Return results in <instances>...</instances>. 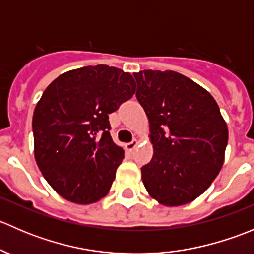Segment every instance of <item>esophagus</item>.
<instances>
[{"mask_svg": "<svg viewBox=\"0 0 254 254\" xmlns=\"http://www.w3.org/2000/svg\"><path fill=\"white\" fill-rule=\"evenodd\" d=\"M137 145H139V141H137V140H132L131 142L127 143V146H125V147H127V151H130V152H131V151H134L135 148H136Z\"/></svg>", "mask_w": 254, "mask_h": 254, "instance_id": "esophagus-1", "label": "esophagus"}]
</instances>
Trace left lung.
Returning a JSON list of instances; mask_svg holds the SVG:
<instances>
[{"label": "left lung", "instance_id": "obj_1", "mask_svg": "<svg viewBox=\"0 0 254 254\" xmlns=\"http://www.w3.org/2000/svg\"><path fill=\"white\" fill-rule=\"evenodd\" d=\"M134 76L153 147L152 160L141 168L143 186L165 206L190 203L222 168L226 122L214 97L182 73L143 70Z\"/></svg>", "mask_w": 254, "mask_h": 254}]
</instances>
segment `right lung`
Masks as SVG:
<instances>
[{
	"label": "right lung",
	"mask_w": 254,
	"mask_h": 254,
	"mask_svg": "<svg viewBox=\"0 0 254 254\" xmlns=\"http://www.w3.org/2000/svg\"><path fill=\"white\" fill-rule=\"evenodd\" d=\"M129 72L107 65L54 79L33 114L34 157L51 188L75 204L108 194L124 150L113 141L109 114L135 93Z\"/></svg>",
	"instance_id": "add662e5"
}]
</instances>
